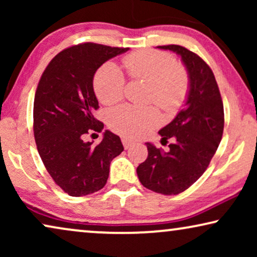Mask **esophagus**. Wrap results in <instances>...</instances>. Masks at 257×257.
I'll return each instance as SVG.
<instances>
[{
    "mask_svg": "<svg viewBox=\"0 0 257 257\" xmlns=\"http://www.w3.org/2000/svg\"><path fill=\"white\" fill-rule=\"evenodd\" d=\"M121 143H122V145H124L125 149H128V147H131L133 144H135V142H132V140H130L127 138H122Z\"/></svg>",
    "mask_w": 257,
    "mask_h": 257,
    "instance_id": "1",
    "label": "esophagus"
}]
</instances>
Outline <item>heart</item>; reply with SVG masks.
<instances>
[{
	"mask_svg": "<svg viewBox=\"0 0 257 257\" xmlns=\"http://www.w3.org/2000/svg\"><path fill=\"white\" fill-rule=\"evenodd\" d=\"M126 72L132 79L150 83L149 100L161 110L173 113L185 103L189 91V77L174 57L159 50H140L122 59ZM125 77L114 63L100 66L93 79L94 92L103 104L111 105L122 99ZM108 126L127 138H140L160 124V115L154 107L121 105L108 113Z\"/></svg>",
	"mask_w": 257,
	"mask_h": 257,
	"instance_id": "1",
	"label": "heart"
}]
</instances>
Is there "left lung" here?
<instances>
[{"instance_id": "1", "label": "left lung", "mask_w": 257, "mask_h": 257, "mask_svg": "<svg viewBox=\"0 0 257 257\" xmlns=\"http://www.w3.org/2000/svg\"><path fill=\"white\" fill-rule=\"evenodd\" d=\"M181 57L189 77L184 108L159 131L161 143L170 138L164 152L146 143L149 156L137 167L144 187L165 195H175L194 184L207 170L222 138L224 113L219 86L212 69L201 57L181 45H161Z\"/></svg>"}]
</instances>
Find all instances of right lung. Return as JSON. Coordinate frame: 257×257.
Segmentation results:
<instances>
[{
    "instance_id": "add662e5",
    "label": "right lung",
    "mask_w": 257,
    "mask_h": 257,
    "mask_svg": "<svg viewBox=\"0 0 257 257\" xmlns=\"http://www.w3.org/2000/svg\"><path fill=\"white\" fill-rule=\"evenodd\" d=\"M128 48L97 43L73 45L51 59L34 100V136L48 173L71 196L98 192L106 184L110 164L124 147L120 138L105 131L94 146L84 136L101 132L104 124L94 118L98 100L93 76L100 65Z\"/></svg>"
}]
</instances>
